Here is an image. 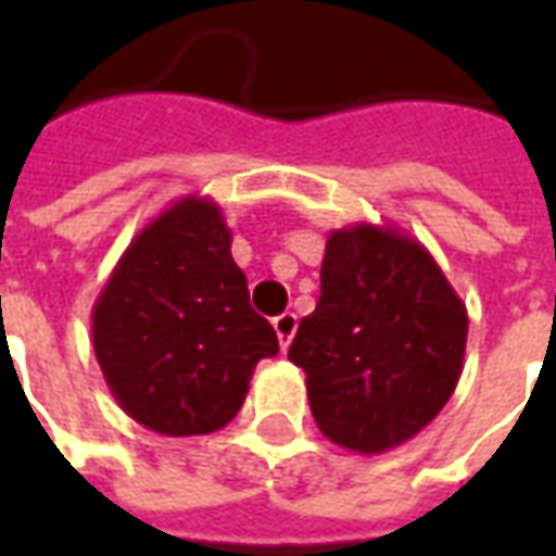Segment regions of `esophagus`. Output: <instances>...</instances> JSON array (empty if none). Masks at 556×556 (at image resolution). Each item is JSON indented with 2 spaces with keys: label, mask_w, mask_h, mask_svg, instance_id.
<instances>
[{
  "label": "esophagus",
  "mask_w": 556,
  "mask_h": 556,
  "mask_svg": "<svg viewBox=\"0 0 556 556\" xmlns=\"http://www.w3.org/2000/svg\"><path fill=\"white\" fill-rule=\"evenodd\" d=\"M274 330H277V339L279 345H282V351L289 349V342L294 339V333H298V315L294 313H282L274 318Z\"/></svg>",
  "instance_id": "1"
}]
</instances>
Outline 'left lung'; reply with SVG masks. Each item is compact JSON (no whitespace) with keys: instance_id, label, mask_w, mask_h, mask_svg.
Here are the masks:
<instances>
[{"instance_id":"left-lung-1","label":"left lung","mask_w":556,"mask_h":556,"mask_svg":"<svg viewBox=\"0 0 556 556\" xmlns=\"http://www.w3.org/2000/svg\"><path fill=\"white\" fill-rule=\"evenodd\" d=\"M467 309L431 253L396 226L330 231L321 298L291 342L325 438L378 455L410 441L462 378Z\"/></svg>"}]
</instances>
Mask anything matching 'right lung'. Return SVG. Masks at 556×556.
Returning a JSON list of instances; mask_svg holds the SVG:
<instances>
[{
  "label": "right lung",
  "mask_w": 556,
  "mask_h": 556,
  "mask_svg": "<svg viewBox=\"0 0 556 556\" xmlns=\"http://www.w3.org/2000/svg\"><path fill=\"white\" fill-rule=\"evenodd\" d=\"M91 342L139 426L190 438L235 419L255 363L279 342L250 306L217 202L184 195L139 231L94 301Z\"/></svg>",
  "instance_id": "obj_1"
}]
</instances>
